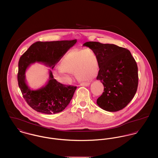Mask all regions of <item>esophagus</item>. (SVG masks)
Listing matches in <instances>:
<instances>
[{
	"label": "esophagus",
	"instance_id": "obj_1",
	"mask_svg": "<svg viewBox=\"0 0 158 158\" xmlns=\"http://www.w3.org/2000/svg\"><path fill=\"white\" fill-rule=\"evenodd\" d=\"M90 84V83L89 82H83V83H81V86H85V87H88L89 86Z\"/></svg>",
	"mask_w": 158,
	"mask_h": 158
}]
</instances>
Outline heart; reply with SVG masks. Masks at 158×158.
Wrapping results in <instances>:
<instances>
[{
  "instance_id": "b5f03b06",
  "label": "heart",
  "mask_w": 158,
  "mask_h": 158,
  "mask_svg": "<svg viewBox=\"0 0 158 158\" xmlns=\"http://www.w3.org/2000/svg\"><path fill=\"white\" fill-rule=\"evenodd\" d=\"M59 68L60 69L53 71V74L61 82H70V77L67 73H74L76 77L80 80H88L98 73L99 69L98 56L89 48L74 50L62 58Z\"/></svg>"
}]
</instances>
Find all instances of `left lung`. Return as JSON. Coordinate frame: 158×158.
<instances>
[{
    "label": "left lung",
    "mask_w": 158,
    "mask_h": 158,
    "mask_svg": "<svg viewBox=\"0 0 158 158\" xmlns=\"http://www.w3.org/2000/svg\"><path fill=\"white\" fill-rule=\"evenodd\" d=\"M96 53L99 70L96 77L102 83V94L97 104L107 111L121 110L135 96L138 85L137 64L130 52L114 44L87 42L84 44Z\"/></svg>",
    "instance_id": "obj_1"
}]
</instances>
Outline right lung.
Instances as JSON below:
<instances>
[{
    "label": "right lung",
    "instance_id": "right-lung-1",
    "mask_svg": "<svg viewBox=\"0 0 158 158\" xmlns=\"http://www.w3.org/2000/svg\"><path fill=\"white\" fill-rule=\"evenodd\" d=\"M77 42L60 40L36 42L20 57L18 81L19 87L27 103L36 111L47 114L62 111L70 102L77 87L65 85L54 79L49 71V79L47 84L38 89L28 87L25 81V71L35 62H41L53 69L64 55Z\"/></svg>",
    "mask_w": 158,
    "mask_h": 158
}]
</instances>
